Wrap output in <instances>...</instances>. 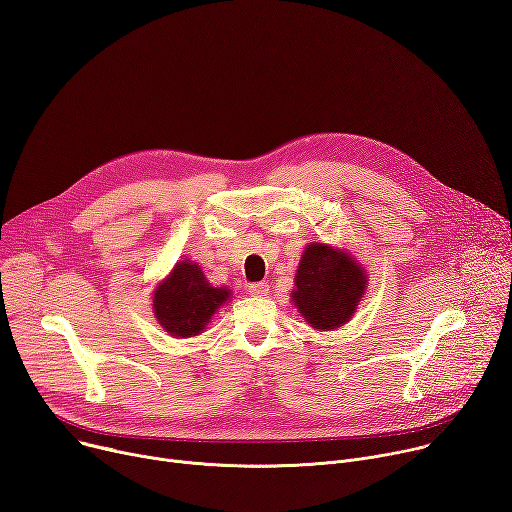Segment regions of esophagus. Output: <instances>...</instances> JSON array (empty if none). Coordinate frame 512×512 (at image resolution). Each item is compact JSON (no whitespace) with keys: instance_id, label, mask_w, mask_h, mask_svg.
<instances>
[{"instance_id":"obj_1","label":"esophagus","mask_w":512,"mask_h":512,"mask_svg":"<svg viewBox=\"0 0 512 512\" xmlns=\"http://www.w3.org/2000/svg\"><path fill=\"white\" fill-rule=\"evenodd\" d=\"M248 293L252 297H264V295H268V285L266 283H254V285L248 287Z\"/></svg>"}]
</instances>
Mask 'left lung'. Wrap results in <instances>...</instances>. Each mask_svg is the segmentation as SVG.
Instances as JSON below:
<instances>
[{
    "instance_id": "8db88e82",
    "label": "left lung",
    "mask_w": 512,
    "mask_h": 512,
    "mask_svg": "<svg viewBox=\"0 0 512 512\" xmlns=\"http://www.w3.org/2000/svg\"><path fill=\"white\" fill-rule=\"evenodd\" d=\"M367 287V272L348 252L328 244H309L295 272L291 299L316 330L344 326Z\"/></svg>"
}]
</instances>
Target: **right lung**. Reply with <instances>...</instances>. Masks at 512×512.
I'll list each match as a JSON object with an SVG mask.
<instances>
[{
	"label": "right lung",
	"mask_w": 512,
	"mask_h": 512,
	"mask_svg": "<svg viewBox=\"0 0 512 512\" xmlns=\"http://www.w3.org/2000/svg\"><path fill=\"white\" fill-rule=\"evenodd\" d=\"M231 297L227 287H213L199 264L180 260L153 291V313L174 338L201 334L213 313Z\"/></svg>",
	"instance_id": "right-lung-1"
}]
</instances>
